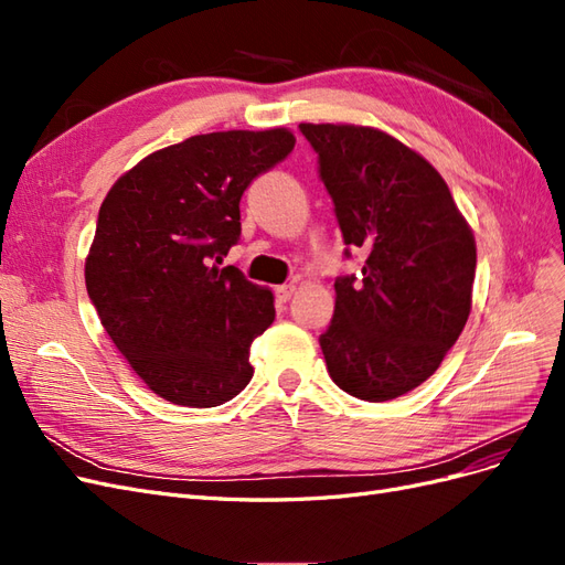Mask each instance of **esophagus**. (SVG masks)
Wrapping results in <instances>:
<instances>
[{"mask_svg": "<svg viewBox=\"0 0 565 565\" xmlns=\"http://www.w3.org/2000/svg\"><path fill=\"white\" fill-rule=\"evenodd\" d=\"M295 292H297V285H295V282H285V285H278V287H276V297H278L280 301L292 299Z\"/></svg>", "mask_w": 565, "mask_h": 565, "instance_id": "34e87169", "label": "esophagus"}]
</instances>
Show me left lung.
<instances>
[{
    "mask_svg": "<svg viewBox=\"0 0 565 565\" xmlns=\"http://www.w3.org/2000/svg\"><path fill=\"white\" fill-rule=\"evenodd\" d=\"M363 278L334 282L320 349L332 382L382 403L426 382L471 313L473 231L448 183L417 150L382 129L301 122ZM349 256V249H347Z\"/></svg>",
    "mask_w": 565,
    "mask_h": 565,
    "instance_id": "8db88e82",
    "label": "left lung"
}]
</instances>
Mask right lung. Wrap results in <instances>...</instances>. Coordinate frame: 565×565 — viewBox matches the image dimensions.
Here are the masks:
<instances>
[{"label":"right lung","instance_id":"1","mask_svg":"<svg viewBox=\"0 0 565 565\" xmlns=\"http://www.w3.org/2000/svg\"><path fill=\"white\" fill-rule=\"evenodd\" d=\"M285 127L198 134L119 177L84 262L113 344L160 398L214 407L254 374L252 341L276 320L268 287L224 262L241 237V198L295 148Z\"/></svg>","mask_w":565,"mask_h":565}]
</instances>
